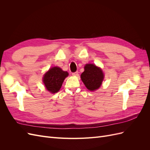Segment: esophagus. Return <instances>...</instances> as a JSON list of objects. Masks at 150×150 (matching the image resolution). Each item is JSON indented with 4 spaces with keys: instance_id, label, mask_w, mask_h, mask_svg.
Segmentation results:
<instances>
[{
    "instance_id": "obj_1",
    "label": "esophagus",
    "mask_w": 150,
    "mask_h": 150,
    "mask_svg": "<svg viewBox=\"0 0 150 150\" xmlns=\"http://www.w3.org/2000/svg\"><path fill=\"white\" fill-rule=\"evenodd\" d=\"M72 76H79L78 71H76V72H72Z\"/></svg>"
}]
</instances>
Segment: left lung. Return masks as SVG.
<instances>
[{
  "instance_id": "left-lung-1",
  "label": "left lung",
  "mask_w": 150,
  "mask_h": 150,
  "mask_svg": "<svg viewBox=\"0 0 150 150\" xmlns=\"http://www.w3.org/2000/svg\"><path fill=\"white\" fill-rule=\"evenodd\" d=\"M86 87L90 91H95L100 87L104 79L102 70L96 66L87 64L84 66V71L81 75Z\"/></svg>"
}]
</instances>
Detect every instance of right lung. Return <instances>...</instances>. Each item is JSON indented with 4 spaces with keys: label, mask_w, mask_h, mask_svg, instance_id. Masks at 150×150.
I'll list each match as a JSON object with an SVG mask.
<instances>
[{
    "label": "right lung",
    "mask_w": 150,
    "mask_h": 150,
    "mask_svg": "<svg viewBox=\"0 0 150 150\" xmlns=\"http://www.w3.org/2000/svg\"><path fill=\"white\" fill-rule=\"evenodd\" d=\"M67 76V72L63 71L59 67H54L45 74L43 82L49 92L55 93L59 91L63 81Z\"/></svg>",
    "instance_id": "1"
}]
</instances>
